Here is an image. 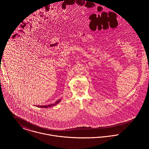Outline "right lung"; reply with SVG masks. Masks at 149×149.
Wrapping results in <instances>:
<instances>
[{
	"mask_svg": "<svg viewBox=\"0 0 149 149\" xmlns=\"http://www.w3.org/2000/svg\"><path fill=\"white\" fill-rule=\"evenodd\" d=\"M61 99L58 100L57 101H56L53 104H49V105H44V106H37V107H40V108H50L56 105H57L58 103H59L60 102H61Z\"/></svg>",
	"mask_w": 149,
	"mask_h": 149,
	"instance_id": "obj_1",
	"label": "right lung"
}]
</instances>
